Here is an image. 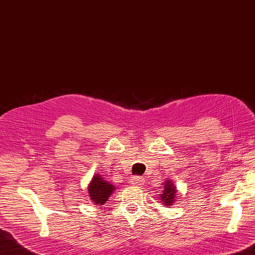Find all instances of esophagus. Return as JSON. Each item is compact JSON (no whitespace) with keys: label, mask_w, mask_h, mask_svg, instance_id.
<instances>
[{"label":"esophagus","mask_w":255,"mask_h":255,"mask_svg":"<svg viewBox=\"0 0 255 255\" xmlns=\"http://www.w3.org/2000/svg\"><path fill=\"white\" fill-rule=\"evenodd\" d=\"M131 183L133 185H143L144 184V178L142 177V176H132Z\"/></svg>","instance_id":"esophagus-1"}]
</instances>
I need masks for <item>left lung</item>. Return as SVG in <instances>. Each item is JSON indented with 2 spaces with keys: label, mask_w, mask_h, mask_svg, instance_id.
<instances>
[{
  "label": "left lung",
  "mask_w": 255,
  "mask_h": 255,
  "mask_svg": "<svg viewBox=\"0 0 255 255\" xmlns=\"http://www.w3.org/2000/svg\"><path fill=\"white\" fill-rule=\"evenodd\" d=\"M175 193H176V187L173 185L171 181L167 180L165 183L164 189L162 190V194H160V200H162L164 202V205H166V206L174 205L175 199L177 198Z\"/></svg>",
  "instance_id": "obj_1"
}]
</instances>
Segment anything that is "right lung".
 <instances>
[{
	"label": "right lung",
	"mask_w": 255,
	"mask_h": 255,
	"mask_svg": "<svg viewBox=\"0 0 255 255\" xmlns=\"http://www.w3.org/2000/svg\"><path fill=\"white\" fill-rule=\"evenodd\" d=\"M113 190L114 186L103 179L100 175L93 176L90 185L88 186V193H89L91 200L96 205L105 204L113 193Z\"/></svg>",
	"instance_id": "obj_1"
}]
</instances>
